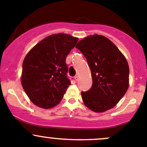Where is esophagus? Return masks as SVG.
<instances>
[{"label": "esophagus", "mask_w": 147, "mask_h": 147, "mask_svg": "<svg viewBox=\"0 0 147 147\" xmlns=\"http://www.w3.org/2000/svg\"><path fill=\"white\" fill-rule=\"evenodd\" d=\"M79 78H80V76L78 75H77L75 77V80H76V82H78V81L79 80Z\"/></svg>", "instance_id": "obj_1"}]
</instances>
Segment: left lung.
I'll list each match as a JSON object with an SVG mask.
<instances>
[{
	"label": "left lung",
	"mask_w": 147,
	"mask_h": 147,
	"mask_svg": "<svg viewBox=\"0 0 147 147\" xmlns=\"http://www.w3.org/2000/svg\"><path fill=\"white\" fill-rule=\"evenodd\" d=\"M75 47L87 59L92 78L91 88L81 92L84 105L95 112L112 109L128 90L129 68L125 57L100 35L83 38Z\"/></svg>",
	"instance_id": "8db88e82"
}]
</instances>
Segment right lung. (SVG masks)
<instances>
[{"mask_svg": "<svg viewBox=\"0 0 147 147\" xmlns=\"http://www.w3.org/2000/svg\"><path fill=\"white\" fill-rule=\"evenodd\" d=\"M78 38L68 34L49 35L34 46L23 63L21 84L30 101L49 109L58 105L71 84L66 57Z\"/></svg>", "mask_w": 147, "mask_h": 147, "instance_id": "1", "label": "right lung"}]
</instances>
